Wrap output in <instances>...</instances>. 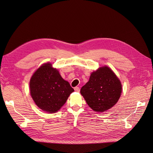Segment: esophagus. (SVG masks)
<instances>
[{
	"mask_svg": "<svg viewBox=\"0 0 153 153\" xmlns=\"http://www.w3.org/2000/svg\"><path fill=\"white\" fill-rule=\"evenodd\" d=\"M74 91H75L76 92H80V88H79V87H77V86L75 87V88H74Z\"/></svg>",
	"mask_w": 153,
	"mask_h": 153,
	"instance_id": "obj_1",
	"label": "esophagus"
}]
</instances>
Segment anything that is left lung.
I'll return each instance as SVG.
<instances>
[{"label":"left lung","instance_id":"1","mask_svg":"<svg viewBox=\"0 0 153 153\" xmlns=\"http://www.w3.org/2000/svg\"><path fill=\"white\" fill-rule=\"evenodd\" d=\"M80 93L93 110L103 112L117 103L121 95L122 85L114 72L105 66L91 74Z\"/></svg>","mask_w":153,"mask_h":153}]
</instances>
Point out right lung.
Instances as JSON below:
<instances>
[{
	"mask_svg": "<svg viewBox=\"0 0 153 153\" xmlns=\"http://www.w3.org/2000/svg\"><path fill=\"white\" fill-rule=\"evenodd\" d=\"M30 94L36 104L49 113L58 111L74 92L59 71L46 63L39 67L30 82Z\"/></svg>",
	"mask_w": 153,
	"mask_h": 153,
	"instance_id": "add662e5",
	"label": "right lung"
}]
</instances>
